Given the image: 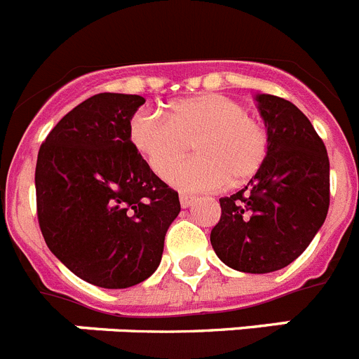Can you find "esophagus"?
<instances>
[{
	"instance_id": "esophagus-1",
	"label": "esophagus",
	"mask_w": 359,
	"mask_h": 359,
	"mask_svg": "<svg viewBox=\"0 0 359 359\" xmlns=\"http://www.w3.org/2000/svg\"><path fill=\"white\" fill-rule=\"evenodd\" d=\"M180 203H182L183 208H189L190 205L194 203V198H192V196H189V194H182V196H180Z\"/></svg>"
}]
</instances>
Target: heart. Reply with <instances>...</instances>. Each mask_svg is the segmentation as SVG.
Listing matches in <instances>:
<instances>
[{"label": "heart", "mask_w": 359, "mask_h": 359, "mask_svg": "<svg viewBox=\"0 0 359 359\" xmlns=\"http://www.w3.org/2000/svg\"><path fill=\"white\" fill-rule=\"evenodd\" d=\"M129 138L158 176L185 158L192 144L196 158L167 176L174 187L189 192L250 182L262 169L269 149L264 123L223 93L182 98L170 106L169 116L140 111L129 123Z\"/></svg>", "instance_id": "obj_1"}]
</instances>
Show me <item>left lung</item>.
Segmentation results:
<instances>
[{
	"mask_svg": "<svg viewBox=\"0 0 359 359\" xmlns=\"http://www.w3.org/2000/svg\"><path fill=\"white\" fill-rule=\"evenodd\" d=\"M255 100L268 129V156L248 185L219 199L210 243L230 268L271 273L291 264L327 217L329 156L294 104L275 95Z\"/></svg>",
	"mask_w": 359,
	"mask_h": 359,
	"instance_id": "1",
	"label": "left lung"
}]
</instances>
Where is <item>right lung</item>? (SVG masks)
Returning a JSON list of instances; mask_svg holds the SVG:
<instances>
[{"instance_id":"add662e5","label":"right lung","mask_w":359,"mask_h":359,"mask_svg":"<svg viewBox=\"0 0 359 359\" xmlns=\"http://www.w3.org/2000/svg\"><path fill=\"white\" fill-rule=\"evenodd\" d=\"M140 95L98 93L73 107L37 154V219L50 252L106 290L144 282L160 266L182 207L129 138Z\"/></svg>"}]
</instances>
